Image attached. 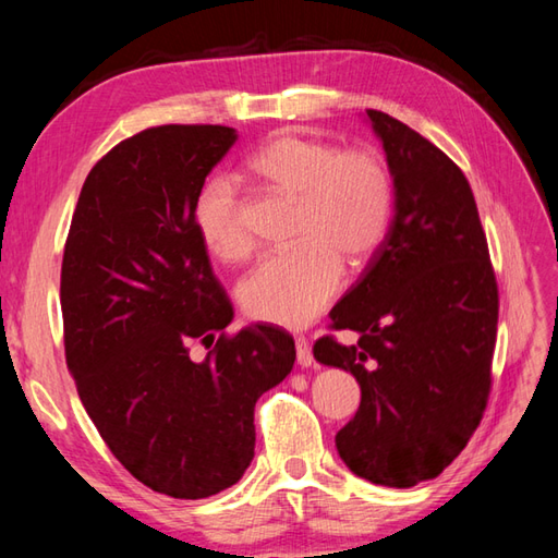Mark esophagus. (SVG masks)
<instances>
[{"label":"esophagus","mask_w":558,"mask_h":558,"mask_svg":"<svg viewBox=\"0 0 558 558\" xmlns=\"http://www.w3.org/2000/svg\"><path fill=\"white\" fill-rule=\"evenodd\" d=\"M294 348H298V364L300 366H312L314 354H312V345L306 338H298L294 340Z\"/></svg>","instance_id":"34e87169"}]
</instances>
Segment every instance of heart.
Returning <instances> with one entry per match:
<instances>
[{"label":"heart","mask_w":558,"mask_h":558,"mask_svg":"<svg viewBox=\"0 0 558 558\" xmlns=\"http://www.w3.org/2000/svg\"><path fill=\"white\" fill-rule=\"evenodd\" d=\"M246 170L260 184L298 196L290 252L270 254L240 286L244 312L256 322L302 328L322 314L342 282V260L362 266L384 242L393 213V177L372 148L338 150L294 132L270 136ZM201 242L222 260H244L254 236L228 177H210L192 204Z\"/></svg>","instance_id":"heart-1"}]
</instances>
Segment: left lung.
<instances>
[{
    "mask_svg": "<svg viewBox=\"0 0 558 558\" xmlns=\"http://www.w3.org/2000/svg\"><path fill=\"white\" fill-rule=\"evenodd\" d=\"M396 186V216L360 280L314 342L350 372L360 410L336 436L357 477L408 489L434 480L480 426L492 393L499 286L468 177L429 138L366 110Z\"/></svg>",
    "mask_w": 558,
    "mask_h": 558,
    "instance_id": "obj_1",
    "label": "left lung"
}]
</instances>
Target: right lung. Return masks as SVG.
<instances>
[{"label":"right lung","mask_w":558,"mask_h":558,"mask_svg":"<svg viewBox=\"0 0 558 558\" xmlns=\"http://www.w3.org/2000/svg\"><path fill=\"white\" fill-rule=\"evenodd\" d=\"M236 141L162 124L120 141L83 182L62 258L64 354L112 456L153 492L206 499L254 458V405L292 369L278 326L225 333L232 304L194 228L206 174ZM209 350L204 363L187 345Z\"/></svg>","instance_id":"obj_1"}]
</instances>
